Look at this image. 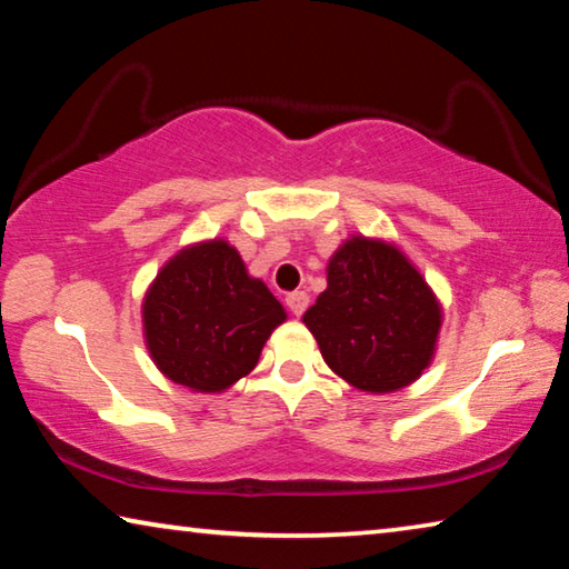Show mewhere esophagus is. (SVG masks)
I'll list each match as a JSON object with an SVG mask.
<instances>
[{"instance_id":"34e87169","label":"esophagus","mask_w":569,"mask_h":569,"mask_svg":"<svg viewBox=\"0 0 569 569\" xmlns=\"http://www.w3.org/2000/svg\"><path fill=\"white\" fill-rule=\"evenodd\" d=\"M286 306L288 311H291L293 316H303V311L308 308V293L306 291H293L286 296Z\"/></svg>"}]
</instances>
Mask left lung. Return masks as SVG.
Instances as JSON below:
<instances>
[{"mask_svg":"<svg viewBox=\"0 0 569 569\" xmlns=\"http://www.w3.org/2000/svg\"><path fill=\"white\" fill-rule=\"evenodd\" d=\"M323 361L351 387L389 393L435 356L441 308L399 248L353 236L329 261V288L303 313Z\"/></svg>","mask_w":569,"mask_h":569,"instance_id":"8db88e82","label":"left lung"}]
</instances>
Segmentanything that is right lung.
<instances>
[{"label": "right lung", "mask_w": 569, "mask_h": 569, "mask_svg": "<svg viewBox=\"0 0 569 569\" xmlns=\"http://www.w3.org/2000/svg\"><path fill=\"white\" fill-rule=\"evenodd\" d=\"M283 306L250 278L226 240L190 246L162 266L142 303L152 361L192 391H223L253 371Z\"/></svg>", "instance_id": "add662e5"}]
</instances>
